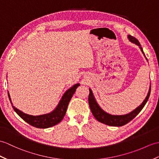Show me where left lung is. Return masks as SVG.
Listing matches in <instances>:
<instances>
[{"label":"left lung","instance_id":"left-lung-1","mask_svg":"<svg viewBox=\"0 0 159 159\" xmlns=\"http://www.w3.org/2000/svg\"><path fill=\"white\" fill-rule=\"evenodd\" d=\"M128 39L131 43H135V45H137L139 47L142 53L144 55L146 60L148 61L146 55L143 51V49L142 48L139 42L138 41V40L136 39L135 37L131 35H128ZM150 91L151 87H150L148 93L146 98L142 103L141 105L139 106L137 108L133 110L132 112L126 114H124V115H112V114L107 113L104 110H103L100 108V106L98 105L96 100H95V98L91 89H89V104L90 109L91 110L92 114H93V115L94 116L95 119L98 121L100 122V123L109 125V126L120 127L123 126V125H126L129 122H130L131 120L134 119V118L140 112V111H141L142 108L144 107L146 102H148V99L150 97Z\"/></svg>","mask_w":159,"mask_h":159}]
</instances>
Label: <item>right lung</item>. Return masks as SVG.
Segmentation results:
<instances>
[{
    "label": "right lung",
    "instance_id": "add662e5",
    "mask_svg": "<svg viewBox=\"0 0 159 159\" xmlns=\"http://www.w3.org/2000/svg\"><path fill=\"white\" fill-rule=\"evenodd\" d=\"M79 85V83L75 84V85H73L72 87L70 88L69 89L66 91L64 94L63 95V96L60 99V102H59L58 105L52 112L39 116L30 115V114H27L20 111V110H18L16 107L13 106L9 92L8 96L15 112H16L22 119L34 127L40 129H46L53 127L54 125L58 124L59 123H60L63 119H64V116L66 114V110H67L69 102L70 101L74 93H75L76 88Z\"/></svg>",
    "mask_w": 159,
    "mask_h": 159
}]
</instances>
